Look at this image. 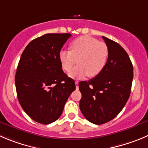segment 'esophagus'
Listing matches in <instances>:
<instances>
[{"instance_id":"34e87169","label":"esophagus","mask_w":148,"mask_h":148,"mask_svg":"<svg viewBox=\"0 0 148 148\" xmlns=\"http://www.w3.org/2000/svg\"><path fill=\"white\" fill-rule=\"evenodd\" d=\"M78 81H75V87H76V88H78Z\"/></svg>"}]
</instances>
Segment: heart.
<instances>
[{"label": "heart", "instance_id": "b5f03b06", "mask_svg": "<svg viewBox=\"0 0 148 148\" xmlns=\"http://www.w3.org/2000/svg\"><path fill=\"white\" fill-rule=\"evenodd\" d=\"M70 51L61 50L59 59L62 67L69 72L78 61L79 65L69 73L70 78L95 77L103 70L108 62L109 49L104 42L90 36H81L72 42Z\"/></svg>", "mask_w": 148, "mask_h": 148}]
</instances>
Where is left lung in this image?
I'll return each mask as SVG.
<instances>
[{
	"label": "left lung",
	"instance_id": "1",
	"mask_svg": "<svg viewBox=\"0 0 148 148\" xmlns=\"http://www.w3.org/2000/svg\"><path fill=\"white\" fill-rule=\"evenodd\" d=\"M102 38L109 49L105 68L95 78L78 84L81 112L97 125L112 120L122 110L130 96L133 80V65L126 51L116 42Z\"/></svg>",
	"mask_w": 148,
	"mask_h": 148
}]
</instances>
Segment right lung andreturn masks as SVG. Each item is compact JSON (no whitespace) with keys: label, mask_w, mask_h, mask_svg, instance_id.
Returning <instances> with one entry per match:
<instances>
[{"label":"right lung","mask_w":148,"mask_h":148,"mask_svg":"<svg viewBox=\"0 0 148 148\" xmlns=\"http://www.w3.org/2000/svg\"><path fill=\"white\" fill-rule=\"evenodd\" d=\"M70 33H48L25 49L15 75L17 98L31 119L42 124L57 121L62 113L74 80L62 70L59 54Z\"/></svg>","instance_id":"1"}]
</instances>
